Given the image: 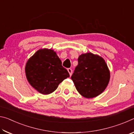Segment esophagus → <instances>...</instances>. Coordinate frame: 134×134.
Masks as SVG:
<instances>
[{"instance_id": "34e87169", "label": "esophagus", "mask_w": 134, "mask_h": 134, "mask_svg": "<svg viewBox=\"0 0 134 134\" xmlns=\"http://www.w3.org/2000/svg\"><path fill=\"white\" fill-rule=\"evenodd\" d=\"M67 70H68V71H69V72L70 76H71L72 75V69H70V68H69V69H67Z\"/></svg>"}]
</instances>
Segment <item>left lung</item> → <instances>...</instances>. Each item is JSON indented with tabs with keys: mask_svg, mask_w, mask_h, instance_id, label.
<instances>
[{
	"mask_svg": "<svg viewBox=\"0 0 134 134\" xmlns=\"http://www.w3.org/2000/svg\"><path fill=\"white\" fill-rule=\"evenodd\" d=\"M71 79L81 96L93 98L105 90L110 80V71L102 57L88 53L79 56Z\"/></svg>",
	"mask_w": 134,
	"mask_h": 134,
	"instance_id": "1",
	"label": "left lung"
}]
</instances>
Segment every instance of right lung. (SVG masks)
I'll use <instances>...</instances> for the list:
<instances>
[{
	"label": "right lung",
	"instance_id": "add662e5",
	"mask_svg": "<svg viewBox=\"0 0 134 134\" xmlns=\"http://www.w3.org/2000/svg\"><path fill=\"white\" fill-rule=\"evenodd\" d=\"M25 74L29 84L43 94L53 93L59 84L70 77L55 52L47 48L39 49L29 59Z\"/></svg>",
	"mask_w": 134,
	"mask_h": 134
}]
</instances>
